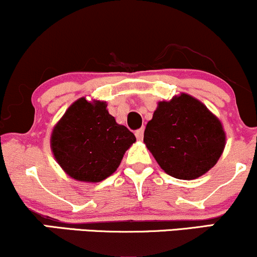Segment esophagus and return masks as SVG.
I'll use <instances>...</instances> for the list:
<instances>
[{
  "instance_id": "34e87169",
  "label": "esophagus",
  "mask_w": 257,
  "mask_h": 257,
  "mask_svg": "<svg viewBox=\"0 0 257 257\" xmlns=\"http://www.w3.org/2000/svg\"><path fill=\"white\" fill-rule=\"evenodd\" d=\"M135 137H137L138 140H143V138H144V128H140V129H138V131H135Z\"/></svg>"
}]
</instances>
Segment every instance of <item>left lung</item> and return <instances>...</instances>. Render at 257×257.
Returning a JSON list of instances; mask_svg holds the SVG:
<instances>
[{"mask_svg":"<svg viewBox=\"0 0 257 257\" xmlns=\"http://www.w3.org/2000/svg\"><path fill=\"white\" fill-rule=\"evenodd\" d=\"M225 141L220 120L187 94L159 102L144 133V143L162 169L181 180L197 179L211 169Z\"/></svg>","mask_w":257,"mask_h":257,"instance_id":"obj_1","label":"left lung"}]
</instances>
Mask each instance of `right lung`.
<instances>
[{
	"mask_svg": "<svg viewBox=\"0 0 257 257\" xmlns=\"http://www.w3.org/2000/svg\"><path fill=\"white\" fill-rule=\"evenodd\" d=\"M106 102L78 99L53 131L51 146L60 167L79 181L99 182L118 168L135 143L134 134L116 123Z\"/></svg>",
	"mask_w": 257,
	"mask_h": 257,
	"instance_id": "obj_1",
	"label": "right lung"
}]
</instances>
